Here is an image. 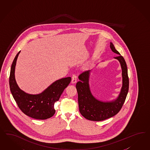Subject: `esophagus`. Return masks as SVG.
<instances>
[{
  "instance_id": "34e87169",
  "label": "esophagus",
  "mask_w": 150,
  "mask_h": 150,
  "mask_svg": "<svg viewBox=\"0 0 150 150\" xmlns=\"http://www.w3.org/2000/svg\"><path fill=\"white\" fill-rule=\"evenodd\" d=\"M77 81V76L75 75H73L71 79V83H75Z\"/></svg>"
}]
</instances>
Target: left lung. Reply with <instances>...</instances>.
I'll use <instances>...</instances> for the list:
<instances>
[{
    "mask_svg": "<svg viewBox=\"0 0 150 150\" xmlns=\"http://www.w3.org/2000/svg\"><path fill=\"white\" fill-rule=\"evenodd\" d=\"M110 47L113 52L118 54L114 58L120 62L122 69V86L117 97L111 101H103L93 96L89 84L91 70L81 74L79 76L80 81L76 85L79 111L84 117L90 121H100L116 115L121 109L128 92L129 78L126 61L112 42H110Z\"/></svg>",
    "mask_w": 150,
    "mask_h": 150,
    "instance_id": "1",
    "label": "left lung"
}]
</instances>
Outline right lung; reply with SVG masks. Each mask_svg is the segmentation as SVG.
I'll return each instance as SVG.
<instances>
[{
  "label": "right lung",
  "mask_w": 150,
  "mask_h": 150,
  "mask_svg": "<svg viewBox=\"0 0 150 150\" xmlns=\"http://www.w3.org/2000/svg\"><path fill=\"white\" fill-rule=\"evenodd\" d=\"M20 52L13 59L10 70L9 85L12 96L21 110L26 115L37 120H46L51 117L56 112L54 103L58 101L71 79L64 77L54 81L39 94L25 93L18 87L15 76L17 59Z\"/></svg>",
  "instance_id": "obj_1"
}]
</instances>
